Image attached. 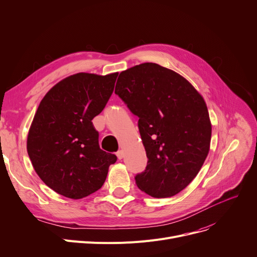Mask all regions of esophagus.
Instances as JSON below:
<instances>
[{"label": "esophagus", "mask_w": 257, "mask_h": 257, "mask_svg": "<svg viewBox=\"0 0 257 257\" xmlns=\"http://www.w3.org/2000/svg\"><path fill=\"white\" fill-rule=\"evenodd\" d=\"M116 157L120 160V159H123V157H124V152L121 151V150H119V151H117L116 152Z\"/></svg>", "instance_id": "obj_1"}]
</instances>
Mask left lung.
Masks as SVG:
<instances>
[{"instance_id":"1","label":"left lung","mask_w":257,"mask_h":257,"mask_svg":"<svg viewBox=\"0 0 257 257\" xmlns=\"http://www.w3.org/2000/svg\"><path fill=\"white\" fill-rule=\"evenodd\" d=\"M115 94L139 116L148 164L137 185L154 198L177 195L197 176L210 149L203 97L184 77L152 62L120 72Z\"/></svg>"}]
</instances>
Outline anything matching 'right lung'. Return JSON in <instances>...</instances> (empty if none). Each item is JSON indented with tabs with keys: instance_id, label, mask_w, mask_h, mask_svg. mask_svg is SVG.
Segmentation results:
<instances>
[{
	"instance_id": "1",
	"label": "right lung",
	"mask_w": 257,
	"mask_h": 257,
	"mask_svg": "<svg viewBox=\"0 0 257 257\" xmlns=\"http://www.w3.org/2000/svg\"><path fill=\"white\" fill-rule=\"evenodd\" d=\"M117 74L69 76L38 105L27 151L39 178L61 196L77 200L97 192L116 161L114 154L100 149L91 119L109 100Z\"/></svg>"
}]
</instances>
